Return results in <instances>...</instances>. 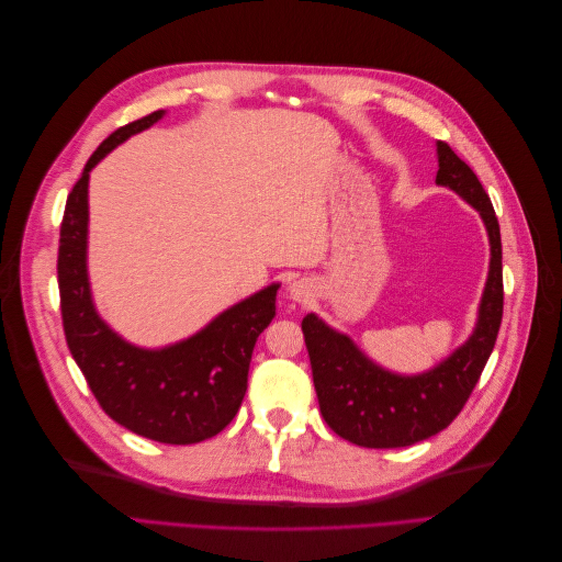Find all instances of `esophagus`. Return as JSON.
I'll list each match as a JSON object with an SVG mask.
<instances>
[{
  "mask_svg": "<svg viewBox=\"0 0 562 562\" xmlns=\"http://www.w3.org/2000/svg\"><path fill=\"white\" fill-rule=\"evenodd\" d=\"M288 293H291V297L295 302H307L312 297V285H310V281L297 279L291 283V288H288Z\"/></svg>",
  "mask_w": 562,
  "mask_h": 562,
  "instance_id": "esophagus-1",
  "label": "esophagus"
}]
</instances>
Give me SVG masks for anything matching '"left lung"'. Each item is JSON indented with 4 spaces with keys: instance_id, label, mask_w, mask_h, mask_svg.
<instances>
[{
    "instance_id": "8db88e82",
    "label": "left lung",
    "mask_w": 562,
    "mask_h": 562,
    "mask_svg": "<svg viewBox=\"0 0 562 562\" xmlns=\"http://www.w3.org/2000/svg\"><path fill=\"white\" fill-rule=\"evenodd\" d=\"M436 184L448 187L479 211L490 239V269L475 328L448 359L419 375H398L330 328L316 314L302 318L318 407L328 427L361 448H405L443 431L462 411L497 342L504 285L502 236L481 180L448 143H436Z\"/></svg>"
}]
</instances>
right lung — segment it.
Instances as JSON below:
<instances>
[{
  "instance_id": "1",
  "label": "right lung",
  "mask_w": 562,
  "mask_h": 562,
  "mask_svg": "<svg viewBox=\"0 0 562 562\" xmlns=\"http://www.w3.org/2000/svg\"><path fill=\"white\" fill-rule=\"evenodd\" d=\"M164 114L166 110H157L116 128L83 166L65 203L58 288L67 347L100 407L133 434L157 443L190 446L223 431L241 407L252 347L277 316L279 283L161 349L135 347L100 318L87 267L89 176L116 145L157 124Z\"/></svg>"
}]
</instances>
